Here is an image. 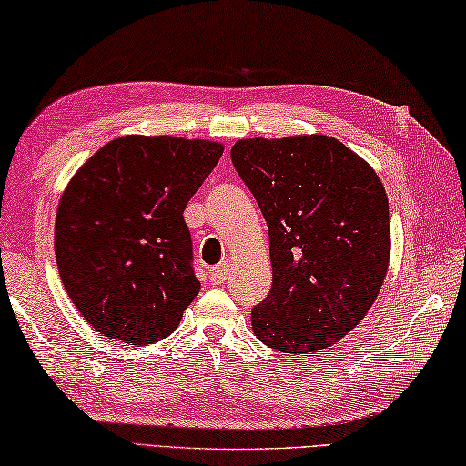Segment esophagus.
Segmentation results:
<instances>
[{"mask_svg":"<svg viewBox=\"0 0 466 466\" xmlns=\"http://www.w3.org/2000/svg\"><path fill=\"white\" fill-rule=\"evenodd\" d=\"M228 263H221V265H218V268H213L211 269V273H209V279L213 284H224V279L228 278Z\"/></svg>","mask_w":466,"mask_h":466,"instance_id":"obj_1","label":"esophagus"}]
</instances>
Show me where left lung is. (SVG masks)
<instances>
[{
    "mask_svg": "<svg viewBox=\"0 0 466 466\" xmlns=\"http://www.w3.org/2000/svg\"><path fill=\"white\" fill-rule=\"evenodd\" d=\"M236 172L269 228L271 290L250 311L269 349L315 354L363 321L390 265L386 188L326 135L240 138Z\"/></svg>",
    "mask_w": 466,
    "mask_h": 466,
    "instance_id": "obj_1",
    "label": "left lung"
}]
</instances>
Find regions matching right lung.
<instances>
[{"label": "right lung", "instance_id": "add662e5", "mask_svg": "<svg viewBox=\"0 0 466 466\" xmlns=\"http://www.w3.org/2000/svg\"><path fill=\"white\" fill-rule=\"evenodd\" d=\"M216 140L127 135L72 176L56 216V261L78 313L103 336L159 342L201 290L184 209L218 166Z\"/></svg>", "mask_w": 466, "mask_h": 466}]
</instances>
